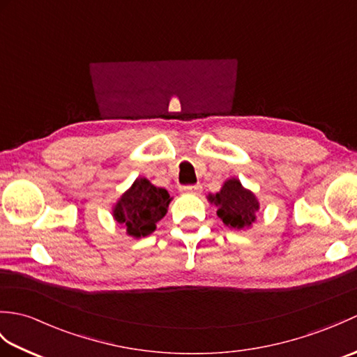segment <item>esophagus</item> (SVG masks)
Here are the masks:
<instances>
[{
    "mask_svg": "<svg viewBox=\"0 0 357 357\" xmlns=\"http://www.w3.org/2000/svg\"><path fill=\"white\" fill-rule=\"evenodd\" d=\"M181 192L183 193H188V195H199L202 192V187L198 185H184L181 187Z\"/></svg>",
    "mask_w": 357,
    "mask_h": 357,
    "instance_id": "1",
    "label": "esophagus"
}]
</instances>
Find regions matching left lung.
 <instances>
[{"instance_id": "1", "label": "left lung", "mask_w": 357, "mask_h": 357, "mask_svg": "<svg viewBox=\"0 0 357 357\" xmlns=\"http://www.w3.org/2000/svg\"><path fill=\"white\" fill-rule=\"evenodd\" d=\"M222 222L234 230H247L256 222L259 201L256 195L241 184L238 178L227 179L216 195H208Z\"/></svg>"}]
</instances>
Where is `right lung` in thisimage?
Returning <instances> with one entry per match:
<instances>
[{
	"instance_id": "obj_1",
	"label": "right lung",
	"mask_w": 357,
	"mask_h": 357,
	"mask_svg": "<svg viewBox=\"0 0 357 357\" xmlns=\"http://www.w3.org/2000/svg\"><path fill=\"white\" fill-rule=\"evenodd\" d=\"M170 201L165 188L155 187L147 178H136L113 206L112 216L126 227L128 236L146 238L156 230V222L165 216Z\"/></svg>"
}]
</instances>
